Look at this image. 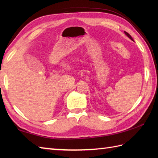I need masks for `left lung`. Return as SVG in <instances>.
<instances>
[{"label":"left lung","instance_id":"8db88e82","mask_svg":"<svg viewBox=\"0 0 158 158\" xmlns=\"http://www.w3.org/2000/svg\"><path fill=\"white\" fill-rule=\"evenodd\" d=\"M125 32V34H126V35L127 36H128V37H129V38H130L131 40H132V41H133V39L132 38V36H130V35L128 34V33L126 32Z\"/></svg>","mask_w":158,"mask_h":158}]
</instances>
